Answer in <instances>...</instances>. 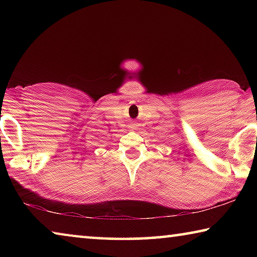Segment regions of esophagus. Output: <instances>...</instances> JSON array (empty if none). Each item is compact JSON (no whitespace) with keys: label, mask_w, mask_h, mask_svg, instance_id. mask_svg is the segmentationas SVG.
I'll list each match as a JSON object with an SVG mask.
<instances>
[{"label":"esophagus","mask_w":257,"mask_h":257,"mask_svg":"<svg viewBox=\"0 0 257 257\" xmlns=\"http://www.w3.org/2000/svg\"><path fill=\"white\" fill-rule=\"evenodd\" d=\"M130 129H133V130L139 129V124L137 121H132V123H130Z\"/></svg>","instance_id":"34e87169"}]
</instances>
